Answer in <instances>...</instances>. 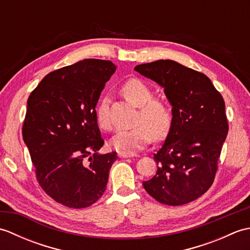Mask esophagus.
Masks as SVG:
<instances>
[{"instance_id": "esophagus-1", "label": "esophagus", "mask_w": 250, "mask_h": 250, "mask_svg": "<svg viewBox=\"0 0 250 250\" xmlns=\"http://www.w3.org/2000/svg\"><path fill=\"white\" fill-rule=\"evenodd\" d=\"M118 156L120 158H132V157H134L133 153L125 152V151H118Z\"/></svg>"}]
</instances>
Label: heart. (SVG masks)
Here are the masks:
<instances>
[{
	"label": "heart",
	"instance_id": "obj_1",
	"mask_svg": "<svg viewBox=\"0 0 250 250\" xmlns=\"http://www.w3.org/2000/svg\"><path fill=\"white\" fill-rule=\"evenodd\" d=\"M122 92L130 102L139 107V113L134 120V128L119 131L111 140V145L117 150L134 152L146 147L153 136L156 140L166 137L172 125L169 106L162 100L153 99L152 89L141 79H129L122 86ZM97 120L100 128L106 131L113 130L108 97L101 99Z\"/></svg>",
	"mask_w": 250,
	"mask_h": 250
}]
</instances>
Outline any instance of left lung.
I'll return each instance as SVG.
<instances>
[{
	"label": "left lung",
	"mask_w": 250,
	"mask_h": 250,
	"mask_svg": "<svg viewBox=\"0 0 250 250\" xmlns=\"http://www.w3.org/2000/svg\"><path fill=\"white\" fill-rule=\"evenodd\" d=\"M134 70L162 86L173 106L167 140L153 153L157 173L143 186L162 204H187L214 183L229 130L224 98L203 73L178 62L158 60Z\"/></svg>",
	"instance_id": "8db88e82"
}]
</instances>
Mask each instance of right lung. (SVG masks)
<instances>
[{"mask_svg":"<svg viewBox=\"0 0 250 250\" xmlns=\"http://www.w3.org/2000/svg\"><path fill=\"white\" fill-rule=\"evenodd\" d=\"M108 60L84 59L49 73L28 99L22 136L41 188L58 203L84 208L103 195L116 151L104 145L95 106L116 71Z\"/></svg>","mask_w":250,"mask_h":250,"instance_id":"add662e5","label":"right lung"}]
</instances>
